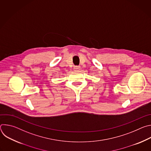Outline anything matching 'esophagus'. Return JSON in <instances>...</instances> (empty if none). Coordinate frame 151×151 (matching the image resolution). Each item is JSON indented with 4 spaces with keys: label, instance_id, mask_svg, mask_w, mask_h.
<instances>
[{
    "label": "esophagus",
    "instance_id": "esophagus-1",
    "mask_svg": "<svg viewBox=\"0 0 151 151\" xmlns=\"http://www.w3.org/2000/svg\"><path fill=\"white\" fill-rule=\"evenodd\" d=\"M73 69H74L75 71H78V70H79V69H80V67H79V66H76L74 67Z\"/></svg>",
    "mask_w": 151,
    "mask_h": 151
}]
</instances>
